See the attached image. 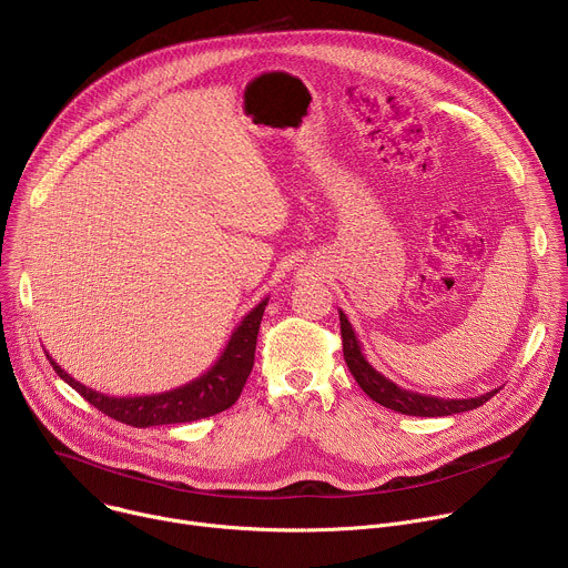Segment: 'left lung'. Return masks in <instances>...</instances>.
I'll return each instance as SVG.
<instances>
[{
  "mask_svg": "<svg viewBox=\"0 0 568 568\" xmlns=\"http://www.w3.org/2000/svg\"><path fill=\"white\" fill-rule=\"evenodd\" d=\"M339 321H342V339H344V359L348 364V371L353 373L362 390L386 409H393L404 416H420V418L454 416V414H463L480 407V404L488 402L495 393H499V388H495L476 397L449 399V397H436V395H425V393L402 388L368 364V359L362 353V344L344 310H339Z\"/></svg>",
  "mask_w": 568,
  "mask_h": 568,
  "instance_id": "1",
  "label": "left lung"
}]
</instances>
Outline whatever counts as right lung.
Wrapping results in <instances>:
<instances>
[{
	"label": "right lung",
	"instance_id": "right-lung-1",
	"mask_svg": "<svg viewBox=\"0 0 568 568\" xmlns=\"http://www.w3.org/2000/svg\"><path fill=\"white\" fill-rule=\"evenodd\" d=\"M270 298H263L256 307H252L237 328L231 333L222 355L217 362L204 371L200 377L152 395H105L99 393L85 384L73 379L64 368H60L53 357L47 353L53 371L80 395H83L90 404L105 416L130 425V427H156V425H178V423H193L209 416H215L240 397L242 386H245L252 368H254V355H256V337L263 321V312Z\"/></svg>",
	"mask_w": 568,
	"mask_h": 568
}]
</instances>
